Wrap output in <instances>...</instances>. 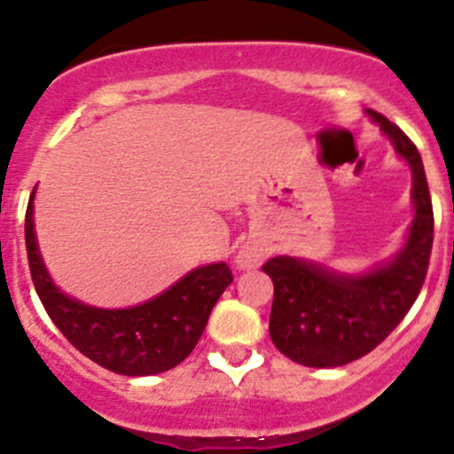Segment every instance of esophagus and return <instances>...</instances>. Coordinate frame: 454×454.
Masks as SVG:
<instances>
[{"label":"esophagus","mask_w":454,"mask_h":454,"mask_svg":"<svg viewBox=\"0 0 454 454\" xmlns=\"http://www.w3.org/2000/svg\"><path fill=\"white\" fill-rule=\"evenodd\" d=\"M237 265L239 268H254V265H259V254L253 253V250H241L237 254Z\"/></svg>","instance_id":"esophagus-1"}]
</instances>
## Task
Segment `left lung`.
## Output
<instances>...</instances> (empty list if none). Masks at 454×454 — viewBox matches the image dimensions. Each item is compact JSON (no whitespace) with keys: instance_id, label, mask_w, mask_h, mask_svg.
<instances>
[{"instance_id":"1","label":"left lung","mask_w":454,"mask_h":454,"mask_svg":"<svg viewBox=\"0 0 454 454\" xmlns=\"http://www.w3.org/2000/svg\"><path fill=\"white\" fill-rule=\"evenodd\" d=\"M413 171L409 241L384 268L342 277L308 261L274 256L261 265L274 283L270 338L305 367H342L373 351L413 308L433 250V204L418 146L382 114L369 112Z\"/></svg>"}]
</instances>
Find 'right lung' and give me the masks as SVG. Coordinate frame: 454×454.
Returning a JSON list of instances; mask_svg holds the SVG:
<instances>
[{
    "label": "right lung",
    "mask_w": 454,
    "mask_h": 454,
    "mask_svg": "<svg viewBox=\"0 0 454 454\" xmlns=\"http://www.w3.org/2000/svg\"><path fill=\"white\" fill-rule=\"evenodd\" d=\"M26 210V250L32 283L63 336L100 367L121 375H153L182 363L198 345L215 303L232 283L226 263L204 265L155 299L129 309H100L70 299L48 277Z\"/></svg>",
    "instance_id": "add662e5"
}]
</instances>
